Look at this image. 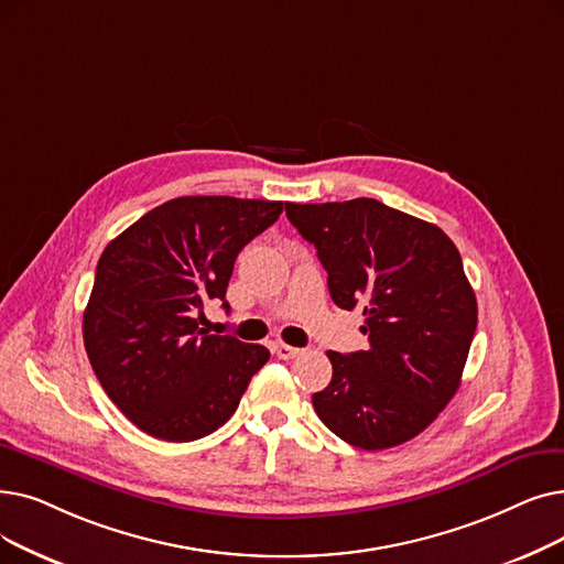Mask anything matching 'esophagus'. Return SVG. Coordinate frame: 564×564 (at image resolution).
<instances>
[{
    "mask_svg": "<svg viewBox=\"0 0 564 564\" xmlns=\"http://www.w3.org/2000/svg\"><path fill=\"white\" fill-rule=\"evenodd\" d=\"M272 348H274V352H276L279 359H295V357L302 352L300 348H292V346H288V343H283V340L272 343Z\"/></svg>",
    "mask_w": 564,
    "mask_h": 564,
    "instance_id": "1",
    "label": "esophagus"
}]
</instances>
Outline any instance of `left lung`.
I'll use <instances>...</instances> for the list:
<instances>
[{
    "label": "left lung",
    "mask_w": 564,
    "mask_h": 564,
    "mask_svg": "<svg viewBox=\"0 0 564 564\" xmlns=\"http://www.w3.org/2000/svg\"><path fill=\"white\" fill-rule=\"evenodd\" d=\"M290 224L327 269L338 308H364L369 350H329L332 382L313 394L323 424L378 452L420 435L460 384L477 300L454 241L373 198L285 203Z\"/></svg>",
    "instance_id": "1"
}]
</instances>
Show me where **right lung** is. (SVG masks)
<instances>
[{
	"label": "right lung",
	"mask_w": 564,
	"mask_h": 564,
	"mask_svg": "<svg viewBox=\"0 0 564 564\" xmlns=\"http://www.w3.org/2000/svg\"><path fill=\"white\" fill-rule=\"evenodd\" d=\"M283 212L276 200L186 195L115 237L83 315L85 350L110 401L159 440L188 443L224 426L269 359L258 343L209 334L235 260Z\"/></svg>",
	"instance_id": "obj_1"
}]
</instances>
